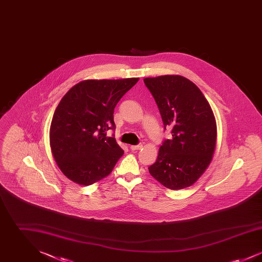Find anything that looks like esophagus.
<instances>
[{
	"mask_svg": "<svg viewBox=\"0 0 262 262\" xmlns=\"http://www.w3.org/2000/svg\"><path fill=\"white\" fill-rule=\"evenodd\" d=\"M129 148L132 150H138L142 148V144H138V145H130Z\"/></svg>",
	"mask_w": 262,
	"mask_h": 262,
	"instance_id": "obj_1",
	"label": "esophagus"
}]
</instances>
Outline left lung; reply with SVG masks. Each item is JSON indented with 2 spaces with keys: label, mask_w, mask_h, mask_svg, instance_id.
<instances>
[{
  "label": "left lung",
  "mask_w": 262,
  "mask_h": 262,
  "mask_svg": "<svg viewBox=\"0 0 262 262\" xmlns=\"http://www.w3.org/2000/svg\"><path fill=\"white\" fill-rule=\"evenodd\" d=\"M158 106L164 127L172 137L164 140L156 162L148 170L170 189L193 185L211 162L217 126L208 101L200 88L182 75L143 79Z\"/></svg>",
  "instance_id": "obj_1"
}]
</instances>
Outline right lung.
I'll list each match as a JSON object with an SVG mask.
<instances>
[{
  "label": "right lung",
  "mask_w": 262,
  "mask_h": 262,
  "mask_svg": "<svg viewBox=\"0 0 262 262\" xmlns=\"http://www.w3.org/2000/svg\"><path fill=\"white\" fill-rule=\"evenodd\" d=\"M138 79L83 80L60 101L51 123L50 146L68 179L90 186L112 172L124 150L107 132L116 127V105Z\"/></svg>",
  "instance_id": "1"
}]
</instances>
